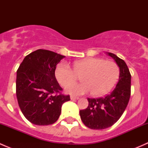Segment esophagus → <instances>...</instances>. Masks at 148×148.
I'll list each match as a JSON object with an SVG mask.
<instances>
[{"mask_svg": "<svg viewBox=\"0 0 148 148\" xmlns=\"http://www.w3.org/2000/svg\"><path fill=\"white\" fill-rule=\"evenodd\" d=\"M70 98H71V100H76V99H79V97H73V96H71Z\"/></svg>", "mask_w": 148, "mask_h": 148, "instance_id": "1", "label": "esophagus"}]
</instances>
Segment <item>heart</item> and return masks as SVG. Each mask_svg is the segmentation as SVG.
<instances>
[{
	"label": "heart",
	"instance_id": "1",
	"mask_svg": "<svg viewBox=\"0 0 148 148\" xmlns=\"http://www.w3.org/2000/svg\"><path fill=\"white\" fill-rule=\"evenodd\" d=\"M82 74L83 83L72 84L76 81L77 75ZM55 75L60 84L64 86L67 85L65 88L66 93L79 96L92 92L94 96L99 97L106 95L112 89L120 76V69L112 61L86 58L76 62L74 69L67 64L61 63L56 67Z\"/></svg>",
	"mask_w": 148,
	"mask_h": 148
}]
</instances>
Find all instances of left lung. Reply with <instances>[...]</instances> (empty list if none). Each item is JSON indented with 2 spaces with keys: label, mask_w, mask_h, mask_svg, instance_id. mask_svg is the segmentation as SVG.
I'll return each mask as SVG.
<instances>
[{
  "label": "left lung",
  "mask_w": 148,
  "mask_h": 148,
  "mask_svg": "<svg viewBox=\"0 0 148 148\" xmlns=\"http://www.w3.org/2000/svg\"><path fill=\"white\" fill-rule=\"evenodd\" d=\"M107 54L120 68L119 81L110 95L97 99L88 98V107L79 111L82 121L90 129L103 130L112 126L122 115L130 97L131 74L127 66L114 53Z\"/></svg>",
  "instance_id": "1"
}]
</instances>
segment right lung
<instances>
[{
  "mask_svg": "<svg viewBox=\"0 0 148 148\" xmlns=\"http://www.w3.org/2000/svg\"><path fill=\"white\" fill-rule=\"evenodd\" d=\"M65 56L44 49L27 55L16 74V97L22 113L31 123L49 125L57 121L69 95L55 77L56 65Z\"/></svg>",
  "mask_w": 148,
  "mask_h": 148,
  "instance_id": "1",
  "label": "right lung"
}]
</instances>
